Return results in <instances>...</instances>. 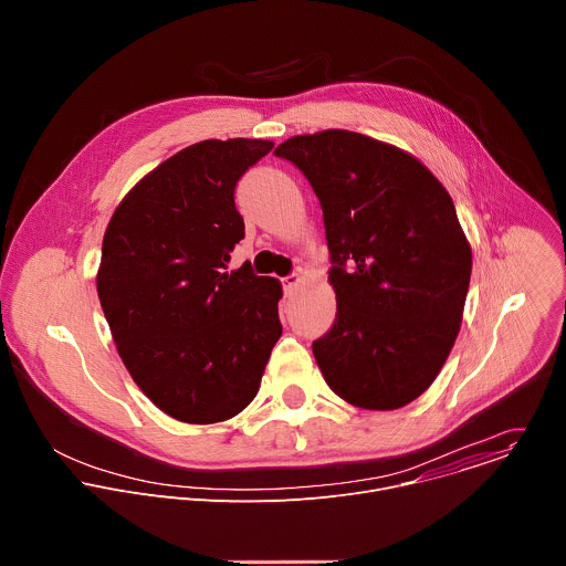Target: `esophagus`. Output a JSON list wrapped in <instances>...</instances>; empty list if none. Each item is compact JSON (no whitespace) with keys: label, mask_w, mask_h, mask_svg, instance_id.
I'll return each instance as SVG.
<instances>
[{"label":"esophagus","mask_w":566,"mask_h":566,"mask_svg":"<svg viewBox=\"0 0 566 566\" xmlns=\"http://www.w3.org/2000/svg\"><path fill=\"white\" fill-rule=\"evenodd\" d=\"M300 282H302V275L300 273H291V275H286L284 280H282V284H284V289L291 293V291H295L297 286H300Z\"/></svg>","instance_id":"1"}]
</instances>
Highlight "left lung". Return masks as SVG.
<instances>
[{
	"mask_svg": "<svg viewBox=\"0 0 566 566\" xmlns=\"http://www.w3.org/2000/svg\"><path fill=\"white\" fill-rule=\"evenodd\" d=\"M325 214L334 327L313 343L327 385L363 410H398L439 376L457 340L472 251L454 203L412 154L347 129L275 149Z\"/></svg>",
	"mask_w": 566,
	"mask_h": 566,
	"instance_id": "1",
	"label": "left lung"
}]
</instances>
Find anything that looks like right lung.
<instances>
[{"instance_id":"obj_1","label":"right lung","mask_w":566,"mask_h":566,"mask_svg":"<svg viewBox=\"0 0 566 566\" xmlns=\"http://www.w3.org/2000/svg\"><path fill=\"white\" fill-rule=\"evenodd\" d=\"M273 149L262 138L195 143L118 203L96 275L116 349L140 391L184 423H219L258 396L282 336V284L251 264L234 186Z\"/></svg>"}]
</instances>
